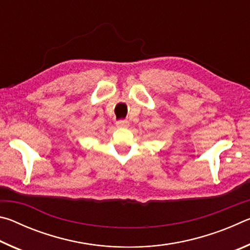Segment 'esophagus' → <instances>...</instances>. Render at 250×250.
Returning a JSON list of instances; mask_svg holds the SVG:
<instances>
[{
  "instance_id": "obj_1",
  "label": "esophagus",
  "mask_w": 250,
  "mask_h": 250,
  "mask_svg": "<svg viewBox=\"0 0 250 250\" xmlns=\"http://www.w3.org/2000/svg\"><path fill=\"white\" fill-rule=\"evenodd\" d=\"M116 125L118 128H128L129 126V121L126 120H119L116 122Z\"/></svg>"
}]
</instances>
